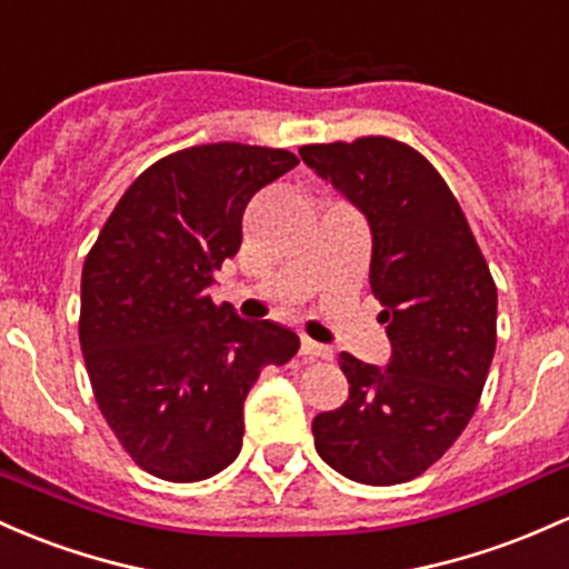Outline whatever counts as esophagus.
<instances>
[{"instance_id": "obj_1", "label": "esophagus", "mask_w": 569, "mask_h": 569, "mask_svg": "<svg viewBox=\"0 0 569 569\" xmlns=\"http://www.w3.org/2000/svg\"><path fill=\"white\" fill-rule=\"evenodd\" d=\"M302 353L310 356V359H332L335 351L329 346H321V342L310 340V337H302Z\"/></svg>"}]
</instances>
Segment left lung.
I'll return each instance as SVG.
<instances>
[{"mask_svg": "<svg viewBox=\"0 0 569 569\" xmlns=\"http://www.w3.org/2000/svg\"><path fill=\"white\" fill-rule=\"evenodd\" d=\"M370 223V289L391 340L386 367L340 353L348 399L313 418L318 457L367 486L413 480L465 432L497 346V286L457 197L405 142L299 148Z\"/></svg>", "mask_w": 569, "mask_h": 569, "instance_id": "8db88e82", "label": "left lung"}]
</instances>
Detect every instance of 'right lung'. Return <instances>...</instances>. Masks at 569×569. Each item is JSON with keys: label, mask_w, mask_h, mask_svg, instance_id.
<instances>
[{"label": "right lung", "mask_w": 569, "mask_h": 569, "mask_svg": "<svg viewBox=\"0 0 569 569\" xmlns=\"http://www.w3.org/2000/svg\"><path fill=\"white\" fill-rule=\"evenodd\" d=\"M299 159L283 148L213 142L170 153L118 199L80 278V348L93 397L134 465L193 483L237 459L242 402L299 337L210 299L240 251L253 193Z\"/></svg>", "instance_id": "obj_1"}]
</instances>
